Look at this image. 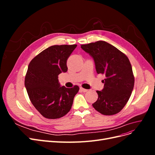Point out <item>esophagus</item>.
Segmentation results:
<instances>
[{
  "instance_id": "34e87169",
  "label": "esophagus",
  "mask_w": 155,
  "mask_h": 155,
  "mask_svg": "<svg viewBox=\"0 0 155 155\" xmlns=\"http://www.w3.org/2000/svg\"><path fill=\"white\" fill-rule=\"evenodd\" d=\"M80 90H81L82 92H86L88 91L87 89H85V88H82V87H80Z\"/></svg>"
}]
</instances>
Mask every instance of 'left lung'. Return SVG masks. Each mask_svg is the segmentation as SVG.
Wrapping results in <instances>:
<instances>
[{
    "label": "left lung",
    "mask_w": 155,
    "mask_h": 155,
    "mask_svg": "<svg viewBox=\"0 0 155 155\" xmlns=\"http://www.w3.org/2000/svg\"><path fill=\"white\" fill-rule=\"evenodd\" d=\"M95 63L97 74L105 76L104 87L97 91V101L93 107L104 115L118 113L127 103L133 90L134 78L128 58L114 46L105 41L82 45Z\"/></svg>",
    "instance_id": "left-lung-1"
}]
</instances>
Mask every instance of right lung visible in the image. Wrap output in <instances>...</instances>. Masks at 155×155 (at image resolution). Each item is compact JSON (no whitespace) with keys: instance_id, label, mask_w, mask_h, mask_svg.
I'll list each match as a JSON object with an SVG mask.
<instances>
[{"instance_id":"right-lung-1","label":"right lung","mask_w":155,"mask_h":155,"mask_svg":"<svg viewBox=\"0 0 155 155\" xmlns=\"http://www.w3.org/2000/svg\"><path fill=\"white\" fill-rule=\"evenodd\" d=\"M76 45H54L33 59L28 67L25 85L31 104L46 118L57 119L71 109L79 87H61L59 74L68 70L67 61Z\"/></svg>"}]
</instances>
